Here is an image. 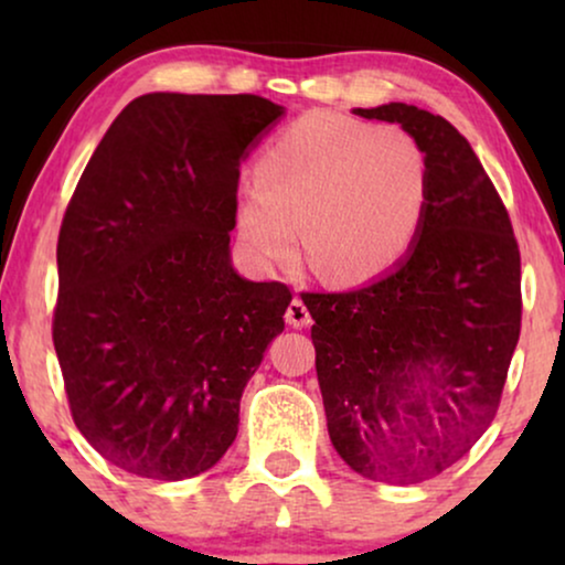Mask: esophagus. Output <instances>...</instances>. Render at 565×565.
Segmentation results:
<instances>
[{"label":"esophagus","mask_w":565,"mask_h":565,"mask_svg":"<svg viewBox=\"0 0 565 565\" xmlns=\"http://www.w3.org/2000/svg\"><path fill=\"white\" fill-rule=\"evenodd\" d=\"M285 321L290 323L292 329H303L311 323V313H308V306L300 298H292L288 311H285Z\"/></svg>","instance_id":"34e87169"}]
</instances>
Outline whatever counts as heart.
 Here are the masks:
<instances>
[{
    "label": "heart",
    "instance_id": "1",
    "mask_svg": "<svg viewBox=\"0 0 565 565\" xmlns=\"http://www.w3.org/2000/svg\"><path fill=\"white\" fill-rule=\"evenodd\" d=\"M427 200V157L412 134L308 113L267 146L257 180L238 188L234 223L262 267L292 265L303 234L321 275L365 282L406 257Z\"/></svg>",
    "mask_w": 565,
    "mask_h": 565
}]
</instances>
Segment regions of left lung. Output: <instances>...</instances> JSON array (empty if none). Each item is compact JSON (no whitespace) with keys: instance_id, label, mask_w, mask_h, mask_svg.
I'll use <instances>...</instances> for the list:
<instances>
[{"instance_id":"left-lung-1","label":"left lung","mask_w":565,"mask_h":565,"mask_svg":"<svg viewBox=\"0 0 565 565\" xmlns=\"http://www.w3.org/2000/svg\"><path fill=\"white\" fill-rule=\"evenodd\" d=\"M352 113L416 138L429 167L427 215L383 277L303 292V303L339 458L370 481L412 486L455 466L497 416L520 339V246L458 128L406 103Z\"/></svg>"}]
</instances>
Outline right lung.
Masks as SVG:
<instances>
[{"label": "right lung", "instance_id": "1", "mask_svg": "<svg viewBox=\"0 0 565 565\" xmlns=\"http://www.w3.org/2000/svg\"><path fill=\"white\" fill-rule=\"evenodd\" d=\"M285 107L151 92L92 153L58 234L53 347L87 443L182 481L223 458L290 290L231 265L238 167Z\"/></svg>", "mask_w": 565, "mask_h": 565}]
</instances>
